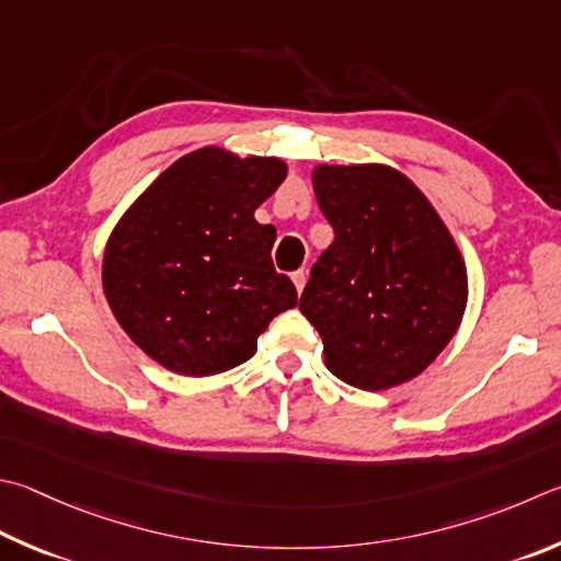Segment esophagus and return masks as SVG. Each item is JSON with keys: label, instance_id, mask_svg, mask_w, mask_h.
<instances>
[{"label": "esophagus", "instance_id": "1", "mask_svg": "<svg viewBox=\"0 0 561 561\" xmlns=\"http://www.w3.org/2000/svg\"><path fill=\"white\" fill-rule=\"evenodd\" d=\"M291 282H294V287H297V291L301 294V291H304V284H307V274H304V270L294 272V274H291Z\"/></svg>", "mask_w": 561, "mask_h": 561}]
</instances>
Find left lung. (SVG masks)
I'll list each match as a JSON object with an SVG mask.
<instances>
[{
  "instance_id": "left-lung-1",
  "label": "left lung",
  "mask_w": 561,
  "mask_h": 561,
  "mask_svg": "<svg viewBox=\"0 0 561 561\" xmlns=\"http://www.w3.org/2000/svg\"><path fill=\"white\" fill-rule=\"evenodd\" d=\"M311 183L333 242L313 264L299 309L321 335L325 368L368 392L414 380L461 325V250L402 171L319 164Z\"/></svg>"
}]
</instances>
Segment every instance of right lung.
I'll return each mask as SVG.
<instances>
[{
	"instance_id": "1",
	"label": "right lung",
	"mask_w": 561,
	"mask_h": 561,
	"mask_svg": "<svg viewBox=\"0 0 561 561\" xmlns=\"http://www.w3.org/2000/svg\"><path fill=\"white\" fill-rule=\"evenodd\" d=\"M287 179L277 157L201 147L139 193L112 228L103 291L131 341L186 378L250 360L274 316L297 307L274 272V226L254 220Z\"/></svg>"
}]
</instances>
